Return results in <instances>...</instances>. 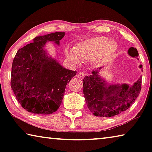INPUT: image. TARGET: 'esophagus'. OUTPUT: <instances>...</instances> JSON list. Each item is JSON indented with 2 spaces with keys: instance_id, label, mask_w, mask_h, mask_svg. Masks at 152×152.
Segmentation results:
<instances>
[{
  "instance_id": "obj_1",
  "label": "esophagus",
  "mask_w": 152,
  "mask_h": 152,
  "mask_svg": "<svg viewBox=\"0 0 152 152\" xmlns=\"http://www.w3.org/2000/svg\"><path fill=\"white\" fill-rule=\"evenodd\" d=\"M85 75H86V74H85V73L84 72H79L78 74H77V76H78V78L82 79V78H84Z\"/></svg>"
}]
</instances>
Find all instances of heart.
Listing matches in <instances>:
<instances>
[{"label":"heart","instance_id":"obj_1","mask_svg":"<svg viewBox=\"0 0 152 152\" xmlns=\"http://www.w3.org/2000/svg\"><path fill=\"white\" fill-rule=\"evenodd\" d=\"M117 50V44L112 40L103 36L89 38L76 43L73 50L66 48V57L74 63L80 60L91 61L96 65H103L114 55Z\"/></svg>","mask_w":152,"mask_h":152}]
</instances>
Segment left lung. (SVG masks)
<instances>
[{"instance_id":"8db88e82","label":"left lung","mask_w":152,"mask_h":152,"mask_svg":"<svg viewBox=\"0 0 152 152\" xmlns=\"http://www.w3.org/2000/svg\"><path fill=\"white\" fill-rule=\"evenodd\" d=\"M128 53L132 57L138 56L137 49L130 48ZM142 68V65L140 66ZM101 68H99L101 70ZM99 68L92 74L84 77L83 93L88 109L95 116L111 117L128 109L140 93L141 78L129 86L127 84L107 86L104 80L98 75Z\"/></svg>"}]
</instances>
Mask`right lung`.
<instances>
[{"label":"right lung","mask_w":152,"mask_h":152,"mask_svg":"<svg viewBox=\"0 0 152 152\" xmlns=\"http://www.w3.org/2000/svg\"><path fill=\"white\" fill-rule=\"evenodd\" d=\"M64 32L36 37L33 42L19 49L12 64L11 86L24 109L37 115H50L62 102L66 84L76 74L63 68L45 54L48 42L60 44Z\"/></svg>","instance_id":"obj_1"}]
</instances>
